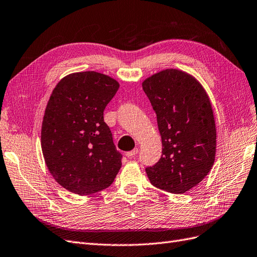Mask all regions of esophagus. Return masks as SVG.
Listing matches in <instances>:
<instances>
[{"mask_svg": "<svg viewBox=\"0 0 257 257\" xmlns=\"http://www.w3.org/2000/svg\"><path fill=\"white\" fill-rule=\"evenodd\" d=\"M137 152H138V148H135V149H133L132 151L126 152V157L127 158H133V157H135L137 155Z\"/></svg>", "mask_w": 257, "mask_h": 257, "instance_id": "esophagus-1", "label": "esophagus"}]
</instances>
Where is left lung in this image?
<instances>
[{
    "instance_id": "obj_1",
    "label": "left lung",
    "mask_w": 257,
    "mask_h": 257,
    "mask_svg": "<svg viewBox=\"0 0 257 257\" xmlns=\"http://www.w3.org/2000/svg\"><path fill=\"white\" fill-rule=\"evenodd\" d=\"M157 113L162 157L146 169L157 188L182 195L209 174L216 155V125L202 84L179 69H165L143 81Z\"/></svg>"
}]
</instances>
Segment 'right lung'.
I'll return each mask as SVG.
<instances>
[{
    "label": "right lung",
    "instance_id": "obj_1",
    "mask_svg": "<svg viewBox=\"0 0 257 257\" xmlns=\"http://www.w3.org/2000/svg\"><path fill=\"white\" fill-rule=\"evenodd\" d=\"M119 86L103 73L74 72L57 83L48 99L41 147L54 179L72 193L88 196L108 188L121 169L122 155L103 121Z\"/></svg>",
    "mask_w": 257,
    "mask_h": 257
}]
</instances>
